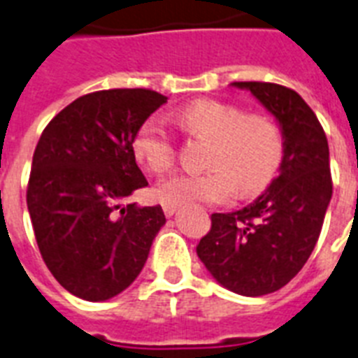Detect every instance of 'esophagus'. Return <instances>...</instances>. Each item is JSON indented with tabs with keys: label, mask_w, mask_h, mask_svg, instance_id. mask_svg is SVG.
Here are the masks:
<instances>
[{
	"label": "esophagus",
	"mask_w": 358,
	"mask_h": 358,
	"mask_svg": "<svg viewBox=\"0 0 358 358\" xmlns=\"http://www.w3.org/2000/svg\"><path fill=\"white\" fill-rule=\"evenodd\" d=\"M162 208H164L165 217H173L174 211L178 209V206H176V204H164V206H162Z\"/></svg>",
	"instance_id": "obj_1"
}]
</instances>
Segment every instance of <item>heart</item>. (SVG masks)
Listing matches in <instances>:
<instances>
[{
	"label": "heart",
	"mask_w": 358,
	"mask_h": 358,
	"mask_svg": "<svg viewBox=\"0 0 358 358\" xmlns=\"http://www.w3.org/2000/svg\"><path fill=\"white\" fill-rule=\"evenodd\" d=\"M174 119L189 136L209 139V169L162 180L154 187V196L162 204H224L239 189L243 194L259 193L280 171L285 139L268 115L200 99L182 106ZM132 154L149 173L159 174L173 167L176 141L164 119L149 117L136 130Z\"/></svg>",
	"instance_id": "b5f03b06"
}]
</instances>
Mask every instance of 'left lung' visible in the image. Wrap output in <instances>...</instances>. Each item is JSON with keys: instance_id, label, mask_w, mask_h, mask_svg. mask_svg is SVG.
I'll use <instances>...</instances> for the list:
<instances>
[{"instance_id": "1", "label": "left lung", "mask_w": 358, "mask_h": 358, "mask_svg": "<svg viewBox=\"0 0 358 358\" xmlns=\"http://www.w3.org/2000/svg\"><path fill=\"white\" fill-rule=\"evenodd\" d=\"M250 90L280 121V176L246 208L211 215L196 255L231 292L264 296L294 278L316 246L333 194L329 145L320 121L294 90L274 83H234Z\"/></svg>"}]
</instances>
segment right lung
<instances>
[{"instance_id":"add662e5","label":"right lung","mask_w":358,"mask_h":358,"mask_svg":"<svg viewBox=\"0 0 358 358\" xmlns=\"http://www.w3.org/2000/svg\"><path fill=\"white\" fill-rule=\"evenodd\" d=\"M164 103L145 88L83 95L49 121L34 149L27 208L38 250L55 280L83 300L123 292L165 224L162 206L127 204L149 184L134 134Z\"/></svg>"}]
</instances>
